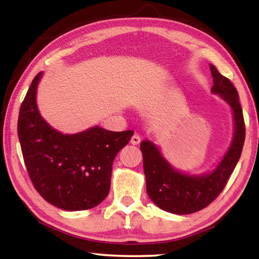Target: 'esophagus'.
<instances>
[{
	"instance_id": "esophagus-1",
	"label": "esophagus",
	"mask_w": 259,
	"mask_h": 259,
	"mask_svg": "<svg viewBox=\"0 0 259 259\" xmlns=\"http://www.w3.org/2000/svg\"><path fill=\"white\" fill-rule=\"evenodd\" d=\"M139 143H140L139 135H134L133 137H131V144H133V145H138Z\"/></svg>"
}]
</instances>
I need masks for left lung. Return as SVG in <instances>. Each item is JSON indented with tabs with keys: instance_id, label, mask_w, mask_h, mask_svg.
<instances>
[{
	"instance_id": "left-lung-1",
	"label": "left lung",
	"mask_w": 259,
	"mask_h": 259,
	"mask_svg": "<svg viewBox=\"0 0 259 259\" xmlns=\"http://www.w3.org/2000/svg\"><path fill=\"white\" fill-rule=\"evenodd\" d=\"M213 78L211 93L218 95L233 113L234 133L231 145L211 171L200 175L183 172L166 161L160 148L151 140L140 143L143 152L146 191L160 209L176 214H190L209 205L224 190L242 152L245 128L239 94L229 78L210 64Z\"/></svg>"
}]
</instances>
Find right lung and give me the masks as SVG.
<instances>
[{
	"instance_id": "obj_1",
	"label": "right lung",
	"mask_w": 259,
	"mask_h": 259,
	"mask_svg": "<svg viewBox=\"0 0 259 259\" xmlns=\"http://www.w3.org/2000/svg\"><path fill=\"white\" fill-rule=\"evenodd\" d=\"M40 72L20 106L18 137L33 185L47 202L77 211L98 205L111 187L112 165L133 130L109 131L98 125L63 134L43 119L36 104Z\"/></svg>"
}]
</instances>
